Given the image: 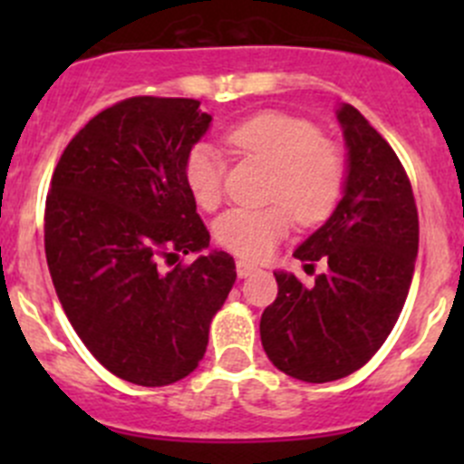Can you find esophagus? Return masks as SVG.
<instances>
[{"instance_id": "1", "label": "esophagus", "mask_w": 464, "mask_h": 464, "mask_svg": "<svg viewBox=\"0 0 464 464\" xmlns=\"http://www.w3.org/2000/svg\"><path fill=\"white\" fill-rule=\"evenodd\" d=\"M236 271L240 278H246V276L256 274L258 271V265H254V262H246V260H237L236 262Z\"/></svg>"}]
</instances>
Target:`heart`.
Masks as SVG:
<instances>
[{"label":"heart","mask_w":464,"mask_h":464,"mask_svg":"<svg viewBox=\"0 0 464 464\" xmlns=\"http://www.w3.org/2000/svg\"><path fill=\"white\" fill-rule=\"evenodd\" d=\"M224 143L242 157L274 168L269 206L262 210L231 208L215 222L219 245L240 258L262 260L289 233L294 219L303 227L325 222L339 206L348 179L345 157L334 143L323 141L314 123L285 111H260L224 134ZM184 179L195 204L204 210L222 202L224 166L208 143L190 148Z\"/></svg>","instance_id":"heart-1"}]
</instances>
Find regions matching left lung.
<instances>
[{
	"label": "left lung",
	"mask_w": 464,
	"mask_h": 464,
	"mask_svg": "<svg viewBox=\"0 0 464 464\" xmlns=\"http://www.w3.org/2000/svg\"><path fill=\"white\" fill-rule=\"evenodd\" d=\"M348 179L334 213L294 258L325 269L312 287L274 271L278 296L262 312L266 357L285 375L323 383L371 362L395 327L418 256V208L404 166L362 111L336 110Z\"/></svg>",
	"instance_id": "1"
}]
</instances>
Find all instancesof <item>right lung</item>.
<instances>
[{
  "label": "right lung",
  "mask_w": 464,
  "mask_h": 464,
  "mask_svg": "<svg viewBox=\"0 0 464 464\" xmlns=\"http://www.w3.org/2000/svg\"><path fill=\"white\" fill-rule=\"evenodd\" d=\"M210 121L193 98L116 102L69 141L46 195V265L64 314L107 371L139 386L198 368L236 283L227 251L171 266L210 242L184 179Z\"/></svg>",
  "instance_id": "add662e5"
}]
</instances>
